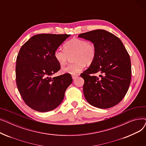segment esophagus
Here are the masks:
<instances>
[{"label": "esophagus", "mask_w": 146, "mask_h": 146, "mask_svg": "<svg viewBox=\"0 0 146 146\" xmlns=\"http://www.w3.org/2000/svg\"><path fill=\"white\" fill-rule=\"evenodd\" d=\"M78 74H75V75H73L72 76V79L74 80V79H76V78H77L78 77Z\"/></svg>", "instance_id": "1"}]
</instances>
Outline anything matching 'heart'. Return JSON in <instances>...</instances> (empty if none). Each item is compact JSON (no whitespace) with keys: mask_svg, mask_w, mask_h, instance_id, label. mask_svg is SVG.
I'll use <instances>...</instances> for the list:
<instances>
[{"mask_svg":"<svg viewBox=\"0 0 146 146\" xmlns=\"http://www.w3.org/2000/svg\"><path fill=\"white\" fill-rule=\"evenodd\" d=\"M64 49L58 48L55 50L54 56L56 60L61 65L65 64L69 56L74 54L73 58L75 62L61 68V72L64 73L78 74L86 64L89 65L92 63L96 55L94 45L79 38H73L67 41L64 44Z\"/></svg>","mask_w":146,"mask_h":146,"instance_id":"1","label":"heart"}]
</instances>
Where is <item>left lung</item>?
<instances>
[{
  "mask_svg": "<svg viewBox=\"0 0 146 146\" xmlns=\"http://www.w3.org/2000/svg\"><path fill=\"white\" fill-rule=\"evenodd\" d=\"M78 37L92 42L96 50L92 63L80 74L85 80V99L96 108H111L124 98L130 85L131 66L128 53L119 38L104 29L82 33ZM97 72L102 74L99 78L92 75Z\"/></svg>",
  "mask_w": 146,
  "mask_h": 146,
  "instance_id": "obj_1",
  "label": "left lung"
}]
</instances>
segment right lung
I'll use <instances>...</instances> for the list:
<instances>
[{
  "instance_id": "obj_1",
  "label": "right lung",
  "mask_w": 146,
  "mask_h": 146,
  "mask_svg": "<svg viewBox=\"0 0 146 146\" xmlns=\"http://www.w3.org/2000/svg\"><path fill=\"white\" fill-rule=\"evenodd\" d=\"M70 35L37 34L19 50L17 58V85L25 103L35 111L44 112L56 108L72 83L68 73L51 78L60 69L54 53Z\"/></svg>"
}]
</instances>
